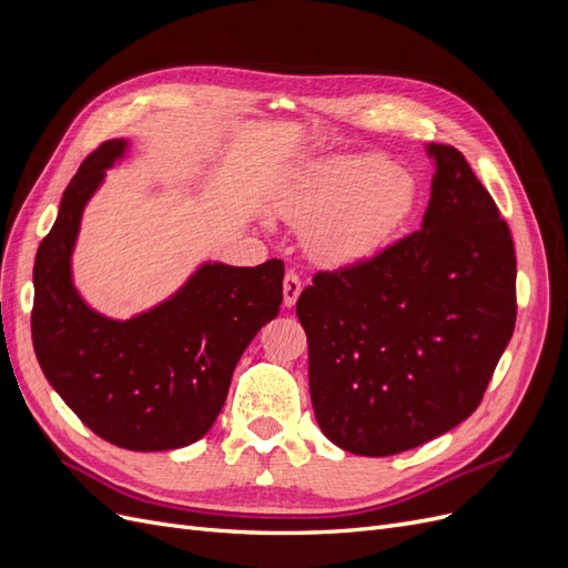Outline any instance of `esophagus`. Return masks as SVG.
Returning a JSON list of instances; mask_svg holds the SVG:
<instances>
[{
    "instance_id": "esophagus-1",
    "label": "esophagus",
    "mask_w": 568,
    "mask_h": 568,
    "mask_svg": "<svg viewBox=\"0 0 568 568\" xmlns=\"http://www.w3.org/2000/svg\"><path fill=\"white\" fill-rule=\"evenodd\" d=\"M301 291H303L301 277H298V274H296L294 270H288V272L284 274V305H286V307H294L296 301H298V296H301Z\"/></svg>"
}]
</instances>
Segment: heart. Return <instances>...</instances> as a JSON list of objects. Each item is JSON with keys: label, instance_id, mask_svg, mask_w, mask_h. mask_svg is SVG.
I'll use <instances>...</instances> for the list:
<instances>
[{"label": "heart", "instance_id": "obj_1", "mask_svg": "<svg viewBox=\"0 0 568 568\" xmlns=\"http://www.w3.org/2000/svg\"><path fill=\"white\" fill-rule=\"evenodd\" d=\"M415 201L417 182L403 165L338 156L315 163L291 186L282 215L303 227L305 251L315 263L343 267L379 251Z\"/></svg>", "mask_w": 568, "mask_h": 568}]
</instances>
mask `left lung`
Returning <instances> with one entry per match:
<instances>
[{
    "instance_id": "obj_1",
    "label": "left lung",
    "mask_w": 568,
    "mask_h": 568,
    "mask_svg": "<svg viewBox=\"0 0 568 568\" xmlns=\"http://www.w3.org/2000/svg\"><path fill=\"white\" fill-rule=\"evenodd\" d=\"M434 163L422 230L351 270L320 272L296 315L322 434L386 457L450 432L478 407L517 320L507 222L462 153Z\"/></svg>"
}]
</instances>
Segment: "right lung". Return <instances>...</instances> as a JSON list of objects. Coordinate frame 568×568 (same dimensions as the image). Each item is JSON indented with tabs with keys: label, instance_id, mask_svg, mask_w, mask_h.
Segmentation results:
<instances>
[{
	"label": "right lung",
	"instance_id": "1",
	"mask_svg": "<svg viewBox=\"0 0 568 568\" xmlns=\"http://www.w3.org/2000/svg\"><path fill=\"white\" fill-rule=\"evenodd\" d=\"M128 140L101 144L65 186L32 270V346L63 403L97 436L134 453L175 450L209 434L253 336L280 315L284 263H201L130 320L101 315L73 284L84 205Z\"/></svg>",
	"mask_w": 568,
	"mask_h": 568
}]
</instances>
